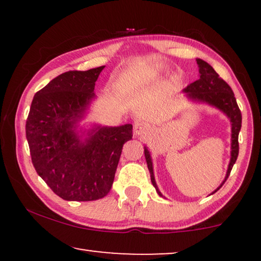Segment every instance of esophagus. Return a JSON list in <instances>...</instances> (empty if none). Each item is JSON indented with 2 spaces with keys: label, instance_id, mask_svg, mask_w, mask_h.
<instances>
[{
  "label": "esophagus",
  "instance_id": "obj_1",
  "mask_svg": "<svg viewBox=\"0 0 261 261\" xmlns=\"http://www.w3.org/2000/svg\"><path fill=\"white\" fill-rule=\"evenodd\" d=\"M149 132V126L146 122H135L134 124V134L138 137H144Z\"/></svg>",
  "mask_w": 261,
  "mask_h": 261
}]
</instances>
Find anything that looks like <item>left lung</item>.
Instances as JSON below:
<instances>
[{
	"instance_id": "left-lung-1",
	"label": "left lung",
	"mask_w": 261,
	"mask_h": 261,
	"mask_svg": "<svg viewBox=\"0 0 261 261\" xmlns=\"http://www.w3.org/2000/svg\"><path fill=\"white\" fill-rule=\"evenodd\" d=\"M197 64L199 66V80H197L194 83L189 84L187 88L184 89L185 92H188L189 97L198 99V101H203L209 103V105L215 106L216 108L222 110L223 113L227 114V116L230 119L231 122V158L229 166H228L227 176L226 179L223 180V183L216 189V192L224 184V181L227 180V178L229 177L230 171L233 169L235 162H237L238 155H239V132L241 129V112L239 109V106L237 103V98H235L234 92L231 90V88L228 85L226 81H223L219 74L216 73V71L209 65L208 63L204 62L202 59H197ZM145 158L147 162V166L151 173V180L153 187L156 189L155 180H154V174H153V166H152V160L151 155H149L148 149L145 147ZM213 192V194H214ZM158 194L162 196V194L158 191Z\"/></svg>"
}]
</instances>
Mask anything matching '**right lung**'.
<instances>
[{
  "label": "right lung",
  "instance_id": "right-lung-1",
  "mask_svg": "<svg viewBox=\"0 0 261 261\" xmlns=\"http://www.w3.org/2000/svg\"><path fill=\"white\" fill-rule=\"evenodd\" d=\"M105 66L67 71L39 90L26 121V138L37 173L66 201H96L108 195L124 142L133 126L97 127L81 142L72 129L91 98Z\"/></svg>",
  "mask_w": 261,
  "mask_h": 261
}]
</instances>
